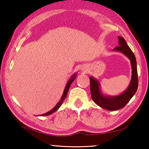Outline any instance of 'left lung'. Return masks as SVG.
<instances>
[{"label":"left lung","mask_w":149,"mask_h":149,"mask_svg":"<svg viewBox=\"0 0 149 149\" xmlns=\"http://www.w3.org/2000/svg\"><path fill=\"white\" fill-rule=\"evenodd\" d=\"M119 46L116 47L114 51H118L125 54L131 63L132 74L129 86L123 94L116 96L105 97L100 91V84L95 78L90 77V88L92 99L100 107L109 111H116L123 108L127 105L132 97L134 95L138 87V77L136 65V60L134 53L127 44L125 39L118 36Z\"/></svg>","instance_id":"8db88e82"}]
</instances>
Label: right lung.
<instances>
[{
    "label": "right lung",
    "instance_id": "1",
    "mask_svg": "<svg viewBox=\"0 0 149 149\" xmlns=\"http://www.w3.org/2000/svg\"><path fill=\"white\" fill-rule=\"evenodd\" d=\"M74 78H75V74H74L73 76H72V77L71 78L70 80H69L68 84H67L66 87H65V90H64V92H63V95H62V98H61V100H60V101L56 104V105L55 106V107H54L52 109V110H51L50 111L48 112V113H45V114H41L40 116H47V115L51 114L53 113H54V112H55V111L57 110V109H58V108L60 107V106H61V105L62 104L63 102L64 101L65 98H66L67 94H68V91H69V87H70V86H71V84H72V81H74Z\"/></svg>",
    "mask_w": 149,
    "mask_h": 149
}]
</instances>
